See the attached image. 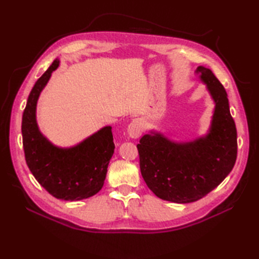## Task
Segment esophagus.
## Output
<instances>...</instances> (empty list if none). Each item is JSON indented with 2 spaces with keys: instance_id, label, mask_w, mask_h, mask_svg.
<instances>
[{
  "instance_id": "obj_1",
  "label": "esophagus",
  "mask_w": 259,
  "mask_h": 259,
  "mask_svg": "<svg viewBox=\"0 0 259 259\" xmlns=\"http://www.w3.org/2000/svg\"><path fill=\"white\" fill-rule=\"evenodd\" d=\"M126 130H128V135L131 137V138L137 139L139 138L142 134V131H144V124H142V122L139 119H135L129 123Z\"/></svg>"
}]
</instances>
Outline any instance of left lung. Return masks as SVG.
<instances>
[{
	"instance_id": "left-lung-1",
	"label": "left lung",
	"mask_w": 259,
	"mask_h": 259,
	"mask_svg": "<svg viewBox=\"0 0 259 259\" xmlns=\"http://www.w3.org/2000/svg\"><path fill=\"white\" fill-rule=\"evenodd\" d=\"M196 74L214 102L208 134L192 141L177 142L150 131L137 145L147 186L160 199L177 203L205 197L227 177L237 158V130L227 92L210 69L200 65Z\"/></svg>"
}]
</instances>
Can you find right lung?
Instances as JSON below:
<instances>
[{
  "label": "right lung",
  "mask_w": 259,
  "mask_h": 259,
  "mask_svg": "<svg viewBox=\"0 0 259 259\" xmlns=\"http://www.w3.org/2000/svg\"><path fill=\"white\" fill-rule=\"evenodd\" d=\"M56 59L32 88L22 117L25 161L32 175L53 197L81 200L101 190L108 164L114 152L111 126H103L70 148L54 146L41 134L36 122V104L42 90L57 70Z\"/></svg>",
  "instance_id": "obj_1"
}]
</instances>
